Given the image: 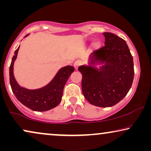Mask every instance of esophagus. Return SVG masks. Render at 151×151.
Returning <instances> with one entry per match:
<instances>
[{"label":"esophagus","mask_w":151,"mask_h":151,"mask_svg":"<svg viewBox=\"0 0 151 151\" xmlns=\"http://www.w3.org/2000/svg\"><path fill=\"white\" fill-rule=\"evenodd\" d=\"M81 64H82V62H81V60H76L75 62H74L73 66H74V67H75V69H77L78 67L81 65Z\"/></svg>","instance_id":"esophagus-1"}]
</instances>
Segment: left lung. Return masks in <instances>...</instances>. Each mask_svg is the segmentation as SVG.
I'll list each match as a JSON object with an SVG mask.
<instances>
[{
    "mask_svg": "<svg viewBox=\"0 0 151 151\" xmlns=\"http://www.w3.org/2000/svg\"><path fill=\"white\" fill-rule=\"evenodd\" d=\"M105 42L90 55L89 65L78 67L82 75V90L90 104L100 107L114 106L127 96L134 78L133 59L124 40L103 33ZM105 63L100 70L96 63Z\"/></svg>",
    "mask_w": 151,
    "mask_h": 151,
    "instance_id": "left-lung-1",
    "label": "left lung"
}]
</instances>
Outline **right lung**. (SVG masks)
I'll return each mask as SVG.
<instances>
[{
    "label": "right lung",
    "mask_w": 151,
    "mask_h": 151,
    "mask_svg": "<svg viewBox=\"0 0 151 151\" xmlns=\"http://www.w3.org/2000/svg\"><path fill=\"white\" fill-rule=\"evenodd\" d=\"M28 34L26 36H27ZM18 49L14 52L9 67V82L13 93L22 104L33 111L42 112L57 106L62 100L63 89L69 76L74 71L72 66L63 67L47 84L38 89H27L20 86L14 78V64L17 58Z\"/></svg>",
    "instance_id": "obj_1"
}]
</instances>
